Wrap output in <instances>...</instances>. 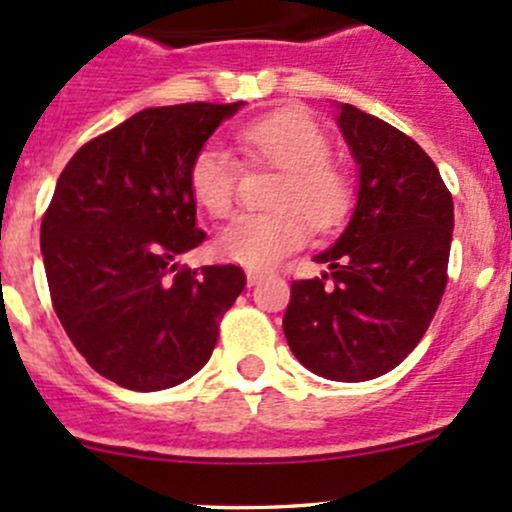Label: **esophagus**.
<instances>
[{
  "label": "esophagus",
  "instance_id": "obj_1",
  "mask_svg": "<svg viewBox=\"0 0 512 512\" xmlns=\"http://www.w3.org/2000/svg\"><path fill=\"white\" fill-rule=\"evenodd\" d=\"M262 272H257V270H247V285H257V282H262Z\"/></svg>",
  "mask_w": 512,
  "mask_h": 512
}]
</instances>
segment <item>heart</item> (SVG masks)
I'll return each instance as SVG.
<instances>
[{
    "label": "heart",
    "mask_w": 512,
    "mask_h": 512,
    "mask_svg": "<svg viewBox=\"0 0 512 512\" xmlns=\"http://www.w3.org/2000/svg\"><path fill=\"white\" fill-rule=\"evenodd\" d=\"M237 143L255 160L282 168L275 213L237 215L220 230L215 247L225 260L247 270H270L307 245L309 223L329 230L344 218L349 183L329 160V138L302 111H275L237 131ZM188 190L195 205L213 218L230 215L237 195V160L208 143L190 160Z\"/></svg>",
    "instance_id": "heart-1"
}]
</instances>
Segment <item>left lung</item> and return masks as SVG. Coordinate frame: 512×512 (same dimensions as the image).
<instances>
[{
  "label": "left lung",
  "instance_id": "8db88e82",
  "mask_svg": "<svg viewBox=\"0 0 512 512\" xmlns=\"http://www.w3.org/2000/svg\"><path fill=\"white\" fill-rule=\"evenodd\" d=\"M334 118L356 163V203L337 242L314 255L332 272L292 282L282 327L312 374L369 381L414 352L441 304L453 198L406 133L352 103Z\"/></svg>",
  "mask_w": 512,
  "mask_h": 512
}]
</instances>
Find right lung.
I'll return each instance as SVG.
<instances>
[{
  "mask_svg": "<svg viewBox=\"0 0 512 512\" xmlns=\"http://www.w3.org/2000/svg\"><path fill=\"white\" fill-rule=\"evenodd\" d=\"M237 103L146 108L86 143L59 175L41 220L51 302L89 366L131 391L183 384L208 364L245 275L190 270L205 240L188 168Z\"/></svg>",
  "mask_w": 512,
  "mask_h": 512,
  "instance_id": "right-lung-1",
  "label": "right lung"
}]
</instances>
